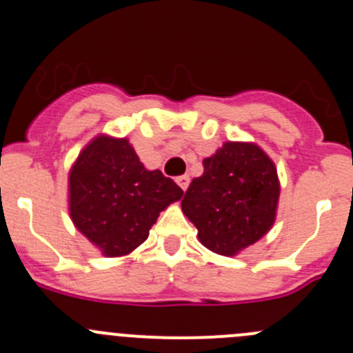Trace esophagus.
<instances>
[{
	"label": "esophagus",
	"mask_w": 353,
	"mask_h": 353,
	"mask_svg": "<svg viewBox=\"0 0 353 353\" xmlns=\"http://www.w3.org/2000/svg\"><path fill=\"white\" fill-rule=\"evenodd\" d=\"M176 183L179 184V188L183 191H186V188H188V184H190V176H186V174H184V176H179L176 179Z\"/></svg>",
	"instance_id": "34e87169"
}]
</instances>
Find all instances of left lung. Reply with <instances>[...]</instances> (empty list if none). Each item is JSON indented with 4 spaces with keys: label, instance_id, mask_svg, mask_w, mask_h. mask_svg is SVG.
<instances>
[{
    "label": "left lung",
    "instance_id": "8db88e82",
    "mask_svg": "<svg viewBox=\"0 0 353 353\" xmlns=\"http://www.w3.org/2000/svg\"><path fill=\"white\" fill-rule=\"evenodd\" d=\"M203 165L205 172L190 184L181 208L206 249L236 256L275 223L280 198L276 167L251 141H225Z\"/></svg>",
    "mask_w": 353,
    "mask_h": 353
}]
</instances>
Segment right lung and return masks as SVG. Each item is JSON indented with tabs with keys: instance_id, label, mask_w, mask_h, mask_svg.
Masks as SVG:
<instances>
[{
	"instance_id": "right-lung-1",
	"label": "right lung",
	"mask_w": 353,
	"mask_h": 353,
	"mask_svg": "<svg viewBox=\"0 0 353 353\" xmlns=\"http://www.w3.org/2000/svg\"><path fill=\"white\" fill-rule=\"evenodd\" d=\"M181 198L172 179L145 169L128 138L97 134L68 174L71 222L105 258L133 252L160 212Z\"/></svg>"
}]
</instances>
